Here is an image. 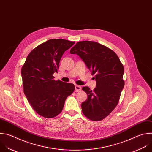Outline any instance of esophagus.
Segmentation results:
<instances>
[{
	"instance_id": "obj_1",
	"label": "esophagus",
	"mask_w": 152,
	"mask_h": 152,
	"mask_svg": "<svg viewBox=\"0 0 152 152\" xmlns=\"http://www.w3.org/2000/svg\"><path fill=\"white\" fill-rule=\"evenodd\" d=\"M81 91V87L79 85H75V92H79Z\"/></svg>"
}]
</instances>
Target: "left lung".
Returning a JSON list of instances; mask_svg holds the SVG:
<instances>
[{
	"mask_svg": "<svg viewBox=\"0 0 152 152\" xmlns=\"http://www.w3.org/2000/svg\"><path fill=\"white\" fill-rule=\"evenodd\" d=\"M95 75L96 88H82L88 99L81 104L83 114L89 120L99 121L117 106L125 82L124 68L117 54L107 46L93 41H80L71 49Z\"/></svg>",
	"mask_w": 152,
	"mask_h": 152,
	"instance_id": "obj_1",
	"label": "left lung"
}]
</instances>
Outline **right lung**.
<instances>
[{
  "label": "right lung",
  "instance_id": "add662e5",
  "mask_svg": "<svg viewBox=\"0 0 152 152\" xmlns=\"http://www.w3.org/2000/svg\"><path fill=\"white\" fill-rule=\"evenodd\" d=\"M75 42L50 39L28 55L21 69L24 93L33 110L40 116L53 118L62 111L67 97L75 89L73 83L54 80L64 53Z\"/></svg>",
  "mask_w": 152,
  "mask_h": 152
}]
</instances>
